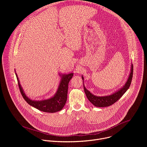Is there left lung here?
<instances>
[{"label":"left lung","instance_id":"left-lung-1","mask_svg":"<svg viewBox=\"0 0 147 147\" xmlns=\"http://www.w3.org/2000/svg\"><path fill=\"white\" fill-rule=\"evenodd\" d=\"M133 75V66L131 65V72L129 76V77L127 80V82L124 87H123L121 90L118 91L117 92L110 95L109 96H96L92 94L89 91H88L84 86V90L85 93L88 99L94 105V106L96 107H106L112 105L113 103H115L116 101H117L126 92V91L129 88L132 78ZM83 80V77H82Z\"/></svg>","mask_w":147,"mask_h":147}]
</instances>
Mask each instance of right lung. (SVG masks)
I'll use <instances>...</instances> for the list:
<instances>
[{"label": "right lung", "instance_id": "obj_1", "mask_svg": "<svg viewBox=\"0 0 147 147\" xmlns=\"http://www.w3.org/2000/svg\"><path fill=\"white\" fill-rule=\"evenodd\" d=\"M16 75L17 79L18 85L20 92L22 94V95L23 96L24 100L30 105L38 109L40 111L49 113H54L60 111L64 107L67 98L69 82L73 76V73H70L67 75H63L58 90L56 95L50 99L42 101L32 100L27 97L24 93L22 87L20 86L16 73Z\"/></svg>", "mask_w": 147, "mask_h": 147}]
</instances>
